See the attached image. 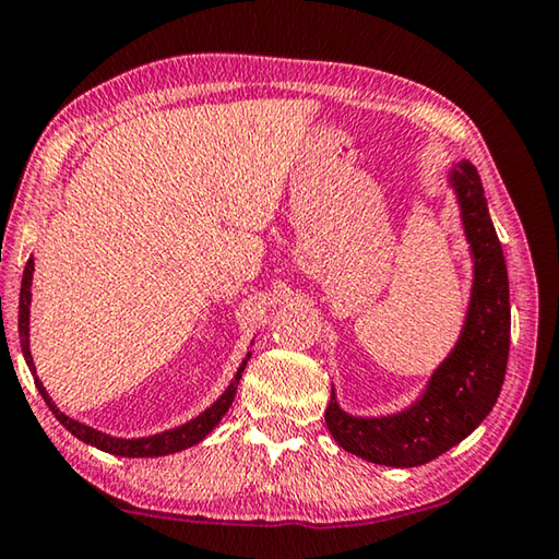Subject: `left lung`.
Instances as JSON below:
<instances>
[{
	"label": "left lung",
	"instance_id": "1",
	"mask_svg": "<svg viewBox=\"0 0 559 559\" xmlns=\"http://www.w3.org/2000/svg\"><path fill=\"white\" fill-rule=\"evenodd\" d=\"M462 203L466 238L474 252V292L466 326L429 383L425 397L405 413L364 419L350 417L331 397V437L366 462L423 466L462 442L491 413L501 393L511 346V299L506 258L498 242L476 166L462 162L452 174Z\"/></svg>",
	"mask_w": 559,
	"mask_h": 559
}]
</instances>
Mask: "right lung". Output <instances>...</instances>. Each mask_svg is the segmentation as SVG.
Returning <instances> with one entry per match:
<instances>
[{"label": "right lung", "instance_id": "right-lung-1", "mask_svg": "<svg viewBox=\"0 0 559 559\" xmlns=\"http://www.w3.org/2000/svg\"><path fill=\"white\" fill-rule=\"evenodd\" d=\"M32 272H34V260L28 258L26 267H24V277H22V295H19V338H22V348H24V358H26L28 368H34L32 354H28V301H32ZM248 358L242 360V366L238 370V376H235V380L230 383V388L225 390V393L215 400V403L205 409L203 415H199L195 419H191V423H186L181 427L169 429V432L142 437V439H117V437L97 432V429H93V427L75 423V419L66 417L61 409L51 403V397H48V393L44 390L41 380L34 378V383L38 388V393H41V397L46 400V405L51 407V413L56 415L58 423H61L68 432L75 435L78 439H83V442L103 449V452L115 454V456H164V454H174V452H181V449L199 444L201 439L221 423V417L228 413V407L233 405L235 393H238V383L242 378L245 366H248Z\"/></svg>", "mask_w": 559, "mask_h": 559}]
</instances>
